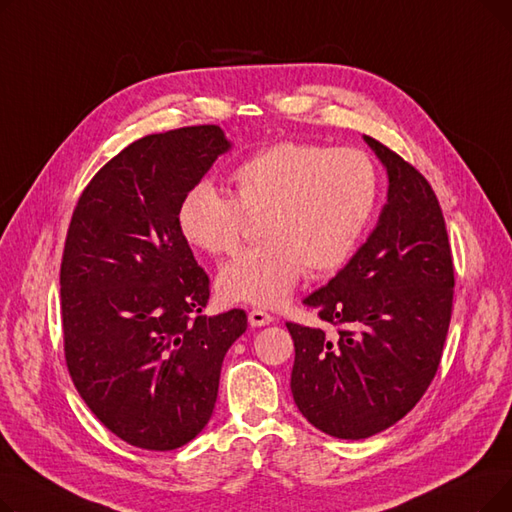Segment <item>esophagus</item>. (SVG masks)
<instances>
[{"mask_svg":"<svg viewBox=\"0 0 512 512\" xmlns=\"http://www.w3.org/2000/svg\"><path fill=\"white\" fill-rule=\"evenodd\" d=\"M274 321V317L270 315V313H265V311H261V309H251L249 311V324L253 326V328H261V326H270Z\"/></svg>","mask_w":512,"mask_h":512,"instance_id":"obj_1","label":"esophagus"}]
</instances>
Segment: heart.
<instances>
[{"instance_id": "heart-1", "label": "heart", "mask_w": 512, "mask_h": 512, "mask_svg": "<svg viewBox=\"0 0 512 512\" xmlns=\"http://www.w3.org/2000/svg\"><path fill=\"white\" fill-rule=\"evenodd\" d=\"M232 197L199 184L178 207L182 238L211 257L232 255L257 222L259 245L218 276L224 301L282 305L303 272L334 274L353 257L380 199V176L359 149L276 143L232 172Z\"/></svg>"}]
</instances>
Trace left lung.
Instances as JSON below:
<instances>
[{"label":"left lung","instance_id":"left-lung-1","mask_svg":"<svg viewBox=\"0 0 512 512\" xmlns=\"http://www.w3.org/2000/svg\"><path fill=\"white\" fill-rule=\"evenodd\" d=\"M388 170V203L365 245L303 301L326 328L288 321L290 390L299 411L342 440L405 417L440 367L454 265L434 188L398 153L365 137Z\"/></svg>","mask_w":512,"mask_h":512}]
</instances>
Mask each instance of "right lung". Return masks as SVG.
<instances>
[{"label": "right lung", "mask_w": 512, "mask_h": 512, "mask_svg": "<svg viewBox=\"0 0 512 512\" xmlns=\"http://www.w3.org/2000/svg\"><path fill=\"white\" fill-rule=\"evenodd\" d=\"M230 143L215 124L130 143L78 197L60 267L64 355L93 415L120 440L174 450L211 419L222 361L247 313L207 317L209 276L178 207Z\"/></svg>", "instance_id": "obj_1"}]
</instances>
